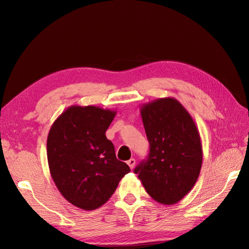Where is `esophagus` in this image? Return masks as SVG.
Segmentation results:
<instances>
[{"label":"esophagus","mask_w":249,"mask_h":249,"mask_svg":"<svg viewBox=\"0 0 249 249\" xmlns=\"http://www.w3.org/2000/svg\"><path fill=\"white\" fill-rule=\"evenodd\" d=\"M127 165L129 166V168L131 169V170H133V169H134L135 166H136V160H134V158H130V160L127 161Z\"/></svg>","instance_id":"obj_1"}]
</instances>
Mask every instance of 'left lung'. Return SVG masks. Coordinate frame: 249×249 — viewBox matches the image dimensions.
Wrapping results in <instances>:
<instances>
[{
	"label": "left lung",
	"mask_w": 249,
	"mask_h": 249,
	"mask_svg": "<svg viewBox=\"0 0 249 249\" xmlns=\"http://www.w3.org/2000/svg\"><path fill=\"white\" fill-rule=\"evenodd\" d=\"M150 154L135 169L146 193L171 205L186 196L202 166V144L192 115L173 97L141 105Z\"/></svg>",
	"instance_id": "obj_1"
}]
</instances>
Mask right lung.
Wrapping results in <instances>:
<instances>
[{
  "label": "right lung",
  "mask_w": 249,
  "mask_h": 249,
  "mask_svg": "<svg viewBox=\"0 0 249 249\" xmlns=\"http://www.w3.org/2000/svg\"><path fill=\"white\" fill-rule=\"evenodd\" d=\"M116 111L71 106L52 124L47 158L52 179L68 202L79 209L100 208L130 169L115 156L105 133Z\"/></svg>",
  "instance_id": "add662e5"
}]
</instances>
